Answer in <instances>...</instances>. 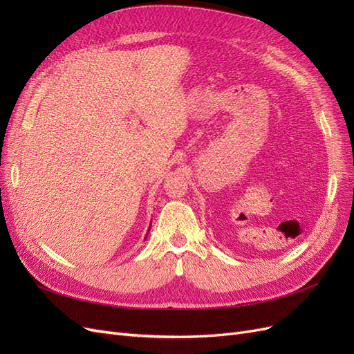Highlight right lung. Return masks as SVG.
Wrapping results in <instances>:
<instances>
[{"label": "right lung", "mask_w": 354, "mask_h": 354, "mask_svg": "<svg viewBox=\"0 0 354 354\" xmlns=\"http://www.w3.org/2000/svg\"><path fill=\"white\" fill-rule=\"evenodd\" d=\"M147 232H149V230H147ZM146 239H147V233H146V238H145V241H146Z\"/></svg>", "instance_id": "add662e5"}]
</instances>
